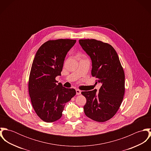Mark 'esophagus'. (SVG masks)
<instances>
[{
	"label": "esophagus",
	"instance_id": "obj_1",
	"mask_svg": "<svg viewBox=\"0 0 151 151\" xmlns=\"http://www.w3.org/2000/svg\"><path fill=\"white\" fill-rule=\"evenodd\" d=\"M81 93V91L79 89H76V94L77 95H80Z\"/></svg>",
	"mask_w": 151,
	"mask_h": 151
}]
</instances>
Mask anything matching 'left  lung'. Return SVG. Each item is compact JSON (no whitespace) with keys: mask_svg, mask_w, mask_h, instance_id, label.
Segmentation results:
<instances>
[{"mask_svg":"<svg viewBox=\"0 0 151 151\" xmlns=\"http://www.w3.org/2000/svg\"><path fill=\"white\" fill-rule=\"evenodd\" d=\"M79 43L90 57L91 74L96 77V83L102 84L96 90L84 91L86 98L84 106L86 116L98 122L110 119L120 108L124 94L125 76L119 56L109 44L96 40H80Z\"/></svg>","mask_w":151,"mask_h":151,"instance_id":"left-lung-1","label":"left lung"}]
</instances>
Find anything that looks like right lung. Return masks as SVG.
<instances>
[{
	"label": "right lung",
	"instance_id": "1",
	"mask_svg": "<svg viewBox=\"0 0 151 151\" xmlns=\"http://www.w3.org/2000/svg\"><path fill=\"white\" fill-rule=\"evenodd\" d=\"M76 40L60 39L43 43L36 53L31 67L28 91L32 105L39 117L47 123L61 118L65 105L76 94L73 88L57 84L67 52Z\"/></svg>",
	"mask_w": 151,
	"mask_h": 151
}]
</instances>
